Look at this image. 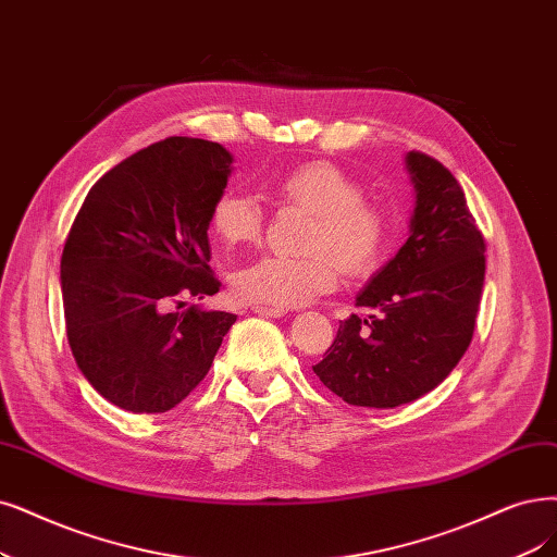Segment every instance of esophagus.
Returning <instances> with one entry per match:
<instances>
[{"instance_id":"34e87169","label":"esophagus","mask_w":557,"mask_h":557,"mask_svg":"<svg viewBox=\"0 0 557 557\" xmlns=\"http://www.w3.org/2000/svg\"><path fill=\"white\" fill-rule=\"evenodd\" d=\"M255 314H261V317H271V319H280L284 317V310H280V307H263V305H255L252 307Z\"/></svg>"}]
</instances>
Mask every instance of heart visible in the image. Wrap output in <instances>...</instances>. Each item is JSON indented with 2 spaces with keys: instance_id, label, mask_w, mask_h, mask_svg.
Masks as SVG:
<instances>
[{
  "instance_id": "1",
  "label": "heart",
  "mask_w": 557,
  "mask_h": 557,
  "mask_svg": "<svg viewBox=\"0 0 557 557\" xmlns=\"http://www.w3.org/2000/svg\"><path fill=\"white\" fill-rule=\"evenodd\" d=\"M273 195L312 213L305 257L263 255L232 275L236 298L257 305L298 307L337 286L339 268L351 277L372 273L389 243V218L381 203L362 197V183L333 162L314 160L284 172ZM257 197L224 190L211 206L209 226L226 247L252 245L263 234ZM341 265L337 267L336 263Z\"/></svg>"
}]
</instances>
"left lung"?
I'll use <instances>...</instances> for the list:
<instances>
[{"mask_svg": "<svg viewBox=\"0 0 557 557\" xmlns=\"http://www.w3.org/2000/svg\"><path fill=\"white\" fill-rule=\"evenodd\" d=\"M416 185L410 236L369 282L312 369L351 406L395 408L447 379L475 333L486 243L459 181L420 151L406 156Z\"/></svg>", "mask_w": 557, "mask_h": 557, "instance_id": "left-lung-1", "label": "left lung"}]
</instances>
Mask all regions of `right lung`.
I'll use <instances>...</instances> for the list:
<instances>
[{
  "label": "right lung",
  "instance_id": "1",
  "mask_svg": "<svg viewBox=\"0 0 557 557\" xmlns=\"http://www.w3.org/2000/svg\"><path fill=\"white\" fill-rule=\"evenodd\" d=\"M232 153L168 137L102 174L61 255L66 335L98 395L131 413H168L209 374L230 312L183 307L213 296L209 215Z\"/></svg>",
  "mask_w": 557,
  "mask_h": 557
}]
</instances>
